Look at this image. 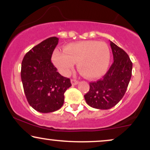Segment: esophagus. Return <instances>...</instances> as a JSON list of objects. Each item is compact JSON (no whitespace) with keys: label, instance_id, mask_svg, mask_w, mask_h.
<instances>
[{"label":"esophagus","instance_id":"obj_1","mask_svg":"<svg viewBox=\"0 0 150 150\" xmlns=\"http://www.w3.org/2000/svg\"><path fill=\"white\" fill-rule=\"evenodd\" d=\"M70 82H71V84L73 85H77V84H78V81L77 80H74V79H72L71 80H70Z\"/></svg>","mask_w":150,"mask_h":150}]
</instances>
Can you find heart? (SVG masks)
I'll list each match as a JSON object with an SVG mask.
<instances>
[{
  "instance_id": "heart-1",
  "label": "heart",
  "mask_w": 150,
  "mask_h": 150,
  "mask_svg": "<svg viewBox=\"0 0 150 150\" xmlns=\"http://www.w3.org/2000/svg\"><path fill=\"white\" fill-rule=\"evenodd\" d=\"M52 61L59 72L68 75L73 70L75 63L84 76L95 79L104 75L110 63V51L104 42L85 41L67 45L64 52L55 50Z\"/></svg>"
}]
</instances>
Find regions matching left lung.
<instances>
[{"label":"left lung","mask_w":150,"mask_h":150,"mask_svg":"<svg viewBox=\"0 0 150 150\" xmlns=\"http://www.w3.org/2000/svg\"><path fill=\"white\" fill-rule=\"evenodd\" d=\"M113 63L102 79L89 83L85 101L91 107L109 109L124 96L132 75V63L128 55L114 43L110 42Z\"/></svg>","instance_id":"1"}]
</instances>
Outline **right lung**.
Wrapping results in <instances>:
<instances>
[{
	"instance_id": "obj_1",
	"label": "right lung",
	"mask_w": 150,
	"mask_h": 150,
	"mask_svg": "<svg viewBox=\"0 0 150 150\" xmlns=\"http://www.w3.org/2000/svg\"><path fill=\"white\" fill-rule=\"evenodd\" d=\"M58 43V38H48L26 53L22 62L21 79L27 101L41 113L61 108L64 93L71 86L70 79L62 76L51 63Z\"/></svg>"
}]
</instances>
